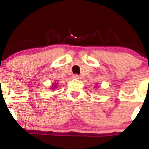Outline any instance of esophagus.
Masks as SVG:
<instances>
[{
  "label": "esophagus",
  "mask_w": 149,
  "mask_h": 149,
  "mask_svg": "<svg viewBox=\"0 0 149 149\" xmlns=\"http://www.w3.org/2000/svg\"><path fill=\"white\" fill-rule=\"evenodd\" d=\"M73 78L74 79H80V78H81V77H80L78 74H74V75H73Z\"/></svg>",
  "instance_id": "1"
}]
</instances>
